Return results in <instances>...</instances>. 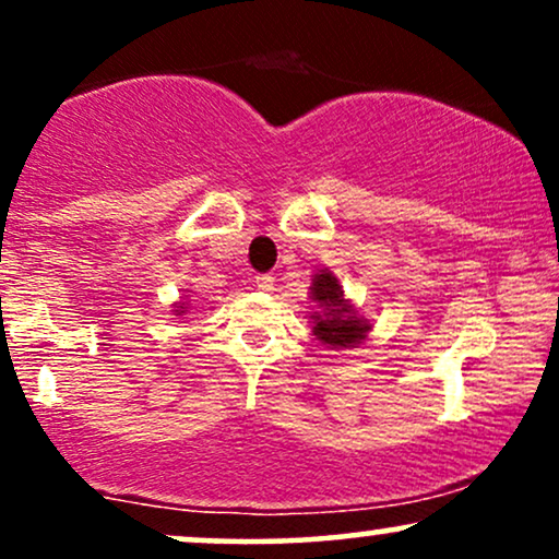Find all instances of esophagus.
Here are the masks:
<instances>
[{
    "instance_id": "34e87169",
    "label": "esophagus",
    "mask_w": 559,
    "mask_h": 559,
    "mask_svg": "<svg viewBox=\"0 0 559 559\" xmlns=\"http://www.w3.org/2000/svg\"><path fill=\"white\" fill-rule=\"evenodd\" d=\"M254 284H258L260 292H273L275 278H273L271 273H262V275H258V281H254Z\"/></svg>"
}]
</instances>
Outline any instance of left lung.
I'll return each instance as SVG.
<instances>
[{
  "label": "left lung",
  "instance_id": "left-lung-1",
  "mask_svg": "<svg viewBox=\"0 0 559 559\" xmlns=\"http://www.w3.org/2000/svg\"><path fill=\"white\" fill-rule=\"evenodd\" d=\"M312 299L320 301V307H325L320 316L318 312L312 316V320H316L312 331H316L320 342L329 346H355L362 342L370 325L352 312V307L344 299L342 286H338L331 271L316 275V281H312Z\"/></svg>",
  "mask_w": 559,
  "mask_h": 559
}]
</instances>
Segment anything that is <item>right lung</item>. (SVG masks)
<instances>
[{
    "instance_id": "add662e5",
    "label": "right lung",
    "mask_w": 559,
    "mask_h": 559,
    "mask_svg": "<svg viewBox=\"0 0 559 559\" xmlns=\"http://www.w3.org/2000/svg\"><path fill=\"white\" fill-rule=\"evenodd\" d=\"M181 312H183V310H181Z\"/></svg>"
}]
</instances>
